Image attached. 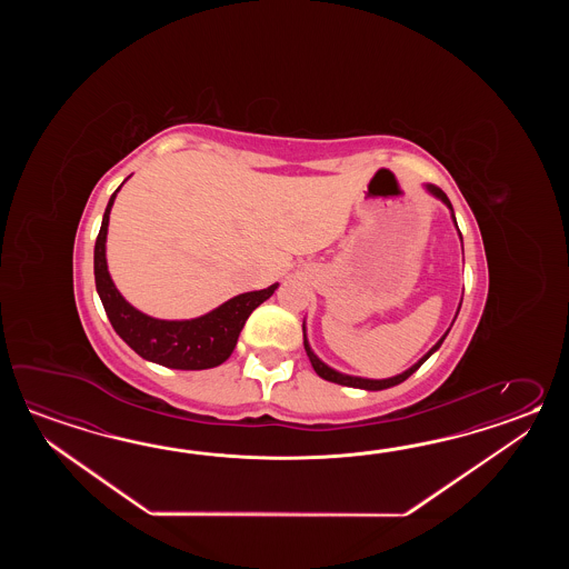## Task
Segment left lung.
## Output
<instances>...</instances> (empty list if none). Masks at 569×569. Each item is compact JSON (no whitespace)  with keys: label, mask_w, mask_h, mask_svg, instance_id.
<instances>
[{"label":"left lung","mask_w":569,"mask_h":569,"mask_svg":"<svg viewBox=\"0 0 569 569\" xmlns=\"http://www.w3.org/2000/svg\"><path fill=\"white\" fill-rule=\"evenodd\" d=\"M427 191L431 194H436L437 199H441V201L451 209V218H453V223H456V228H458V221H456V216H453V207H451V201H449L448 194L443 193V191H441L439 187H436V184H427ZM458 311H460V309H458ZM456 317H458V315H456ZM448 333L449 329L446 331V336H448ZM446 336L439 339L436 346H433L431 350L427 351L419 362L411 366L409 370H405L402 375L392 376V378H385V380H370V378H360V376L341 375L338 370L329 368L326 362H321V360L315 356L313 350H311V346H309V341H307V333H305V326H302V343H305V351H307V356H309V360H311V366H313L315 372L321 376L323 380H329V382H336V385H341V387L363 388V390H385V388L397 387L400 382H405L412 372H417V370L423 366L425 360H427L433 351L439 350V346L443 343Z\"/></svg>","instance_id":"left-lung-1"}]
</instances>
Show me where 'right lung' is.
<instances>
[{"instance_id": "obj_1", "label": "right lung", "mask_w": 569, "mask_h": 569, "mask_svg": "<svg viewBox=\"0 0 569 569\" xmlns=\"http://www.w3.org/2000/svg\"><path fill=\"white\" fill-rule=\"evenodd\" d=\"M123 184V182H121ZM116 193L109 197L101 230L97 233L96 287L109 323L138 356L148 362L160 363L174 370H207L226 362L238 343L246 319L258 305L272 297L279 284H270L268 289L252 290L233 297L230 301L219 305L218 309L187 321H164L133 309L116 289L109 277L106 260V240H108L109 211L116 201Z\"/></svg>"}]
</instances>
